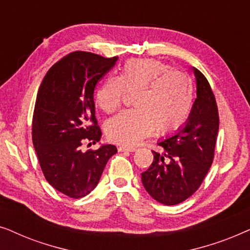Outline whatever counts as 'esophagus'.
<instances>
[{"instance_id":"esophagus-1","label":"esophagus","mask_w":250,"mask_h":250,"mask_svg":"<svg viewBox=\"0 0 250 250\" xmlns=\"http://www.w3.org/2000/svg\"><path fill=\"white\" fill-rule=\"evenodd\" d=\"M136 150L135 146H118V151L123 152V151H129V152H134Z\"/></svg>"}]
</instances>
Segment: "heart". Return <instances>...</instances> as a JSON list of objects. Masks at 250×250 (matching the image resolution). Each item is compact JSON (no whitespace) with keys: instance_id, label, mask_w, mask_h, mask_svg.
I'll return each mask as SVG.
<instances>
[{"instance_id":"b5f03b06","label":"heart","mask_w":250,"mask_h":250,"mask_svg":"<svg viewBox=\"0 0 250 250\" xmlns=\"http://www.w3.org/2000/svg\"><path fill=\"white\" fill-rule=\"evenodd\" d=\"M125 93L135 94L133 110L123 111L107 123L109 138L134 146L152 134L175 132L189 117L193 104V84L183 71L156 59H131L117 76H109L95 93L99 107L112 114L122 107Z\"/></svg>"}]
</instances>
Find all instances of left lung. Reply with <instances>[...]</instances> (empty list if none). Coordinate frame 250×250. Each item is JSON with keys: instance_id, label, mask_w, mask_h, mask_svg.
I'll return each mask as SVG.
<instances>
[{"instance_id": "8db88e82", "label": "left lung", "mask_w": 250, "mask_h": 250, "mask_svg": "<svg viewBox=\"0 0 250 250\" xmlns=\"http://www.w3.org/2000/svg\"><path fill=\"white\" fill-rule=\"evenodd\" d=\"M197 99L184 127L159 142L153 162L142 173L145 189L164 205H177L190 198L203 183L214 160L220 125L216 99L204 74L193 68Z\"/></svg>"}]
</instances>
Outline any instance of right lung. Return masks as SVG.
<instances>
[{
    "mask_svg": "<svg viewBox=\"0 0 250 250\" xmlns=\"http://www.w3.org/2000/svg\"><path fill=\"white\" fill-rule=\"evenodd\" d=\"M117 60L76 51L54 63L39 88L33 116L34 148L47 182L74 199L97 187L105 164L117 152L112 145L82 151L84 142L91 146L101 139L94 88Z\"/></svg>",
    "mask_w": 250,
    "mask_h": 250,
    "instance_id": "right-lung-1",
    "label": "right lung"
}]
</instances>
